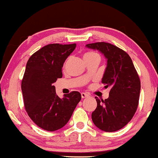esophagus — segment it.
Returning a JSON list of instances; mask_svg holds the SVG:
<instances>
[{
  "mask_svg": "<svg viewBox=\"0 0 158 158\" xmlns=\"http://www.w3.org/2000/svg\"><path fill=\"white\" fill-rule=\"evenodd\" d=\"M81 98H83V99H84V98H87V97H89V96H88V94H87L85 93H81Z\"/></svg>",
  "mask_w": 158,
  "mask_h": 158,
  "instance_id": "esophagus-1",
  "label": "esophagus"
}]
</instances>
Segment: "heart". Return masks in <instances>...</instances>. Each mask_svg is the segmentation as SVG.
<instances>
[{"label":"heart","instance_id":"b5f03b06","mask_svg":"<svg viewBox=\"0 0 158 158\" xmlns=\"http://www.w3.org/2000/svg\"><path fill=\"white\" fill-rule=\"evenodd\" d=\"M90 56H99V54L97 53V52H94V51H89L85 52L84 55V58L85 57H90Z\"/></svg>","mask_w":158,"mask_h":158}]
</instances>
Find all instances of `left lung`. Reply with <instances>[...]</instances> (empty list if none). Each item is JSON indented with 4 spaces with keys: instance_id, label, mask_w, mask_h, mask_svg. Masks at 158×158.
Returning a JSON list of instances; mask_svg holds the SVG:
<instances>
[{
    "instance_id": "1",
    "label": "left lung",
    "mask_w": 158,
    "mask_h": 158,
    "mask_svg": "<svg viewBox=\"0 0 158 158\" xmlns=\"http://www.w3.org/2000/svg\"><path fill=\"white\" fill-rule=\"evenodd\" d=\"M97 50L107 59L102 83L110 87L108 99L96 97L97 106L92 113V120L99 129L107 132L118 131L126 126L138 106L140 81L128 54L122 49L106 42L86 44Z\"/></svg>"
}]
</instances>
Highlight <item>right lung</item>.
Returning a JSON list of instances; mask_svg holds the SVG:
<instances>
[{
    "label": "right lung",
    "mask_w": 158,
    "mask_h": 158,
    "mask_svg": "<svg viewBox=\"0 0 158 158\" xmlns=\"http://www.w3.org/2000/svg\"><path fill=\"white\" fill-rule=\"evenodd\" d=\"M76 44H50L30 56L21 81L23 103L29 117L38 126L54 131L64 127L81 100L72 91L59 98L53 83L62 77L63 64L75 50Z\"/></svg>",
    "instance_id": "obj_1"
}]
</instances>
